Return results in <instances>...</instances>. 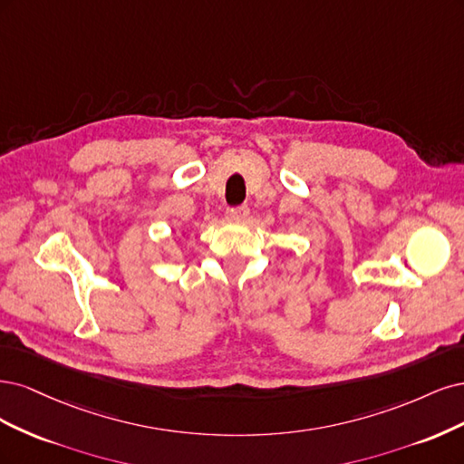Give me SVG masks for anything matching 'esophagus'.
I'll list each match as a JSON object with an SVG mask.
<instances>
[{"mask_svg": "<svg viewBox=\"0 0 464 464\" xmlns=\"http://www.w3.org/2000/svg\"><path fill=\"white\" fill-rule=\"evenodd\" d=\"M246 216H248V206L227 208V218L233 221H243Z\"/></svg>", "mask_w": 464, "mask_h": 464, "instance_id": "esophagus-1", "label": "esophagus"}]
</instances>
